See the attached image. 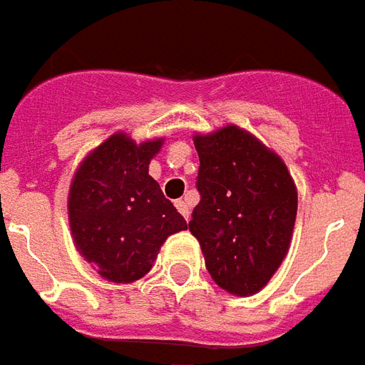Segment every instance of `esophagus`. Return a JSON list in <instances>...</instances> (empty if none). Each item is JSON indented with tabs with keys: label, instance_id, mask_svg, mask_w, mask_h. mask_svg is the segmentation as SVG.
Returning a JSON list of instances; mask_svg holds the SVG:
<instances>
[{
	"label": "esophagus",
	"instance_id": "obj_1",
	"mask_svg": "<svg viewBox=\"0 0 365 365\" xmlns=\"http://www.w3.org/2000/svg\"><path fill=\"white\" fill-rule=\"evenodd\" d=\"M175 206H177V210L182 214V218L185 220L190 218V208H188L187 200H177V202H175Z\"/></svg>",
	"mask_w": 365,
	"mask_h": 365
}]
</instances>
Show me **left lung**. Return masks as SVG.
<instances>
[{"instance_id":"1","label":"left lung","mask_w":365,"mask_h":365,"mask_svg":"<svg viewBox=\"0 0 365 365\" xmlns=\"http://www.w3.org/2000/svg\"><path fill=\"white\" fill-rule=\"evenodd\" d=\"M195 147L200 202L188 230L222 289L257 293L289 252L297 218L293 178L277 155L236 125L196 135Z\"/></svg>"}]
</instances>
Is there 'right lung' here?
<instances>
[{"label": "right lung", "mask_w": 365, "mask_h": 365, "mask_svg": "<svg viewBox=\"0 0 365 365\" xmlns=\"http://www.w3.org/2000/svg\"><path fill=\"white\" fill-rule=\"evenodd\" d=\"M159 149L161 139L137 145L115 133L88 155L72 180L68 220L76 247L113 283L143 277L163 242L187 230L149 175Z\"/></svg>", "instance_id": "obj_1"}]
</instances>
